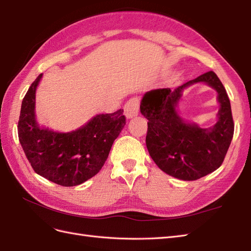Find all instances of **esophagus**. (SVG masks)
<instances>
[{
	"mask_svg": "<svg viewBox=\"0 0 251 251\" xmlns=\"http://www.w3.org/2000/svg\"><path fill=\"white\" fill-rule=\"evenodd\" d=\"M139 107H140V100L137 96L131 98L126 101L124 105V113L127 119H131L139 114Z\"/></svg>",
	"mask_w": 251,
	"mask_h": 251,
	"instance_id": "obj_1",
	"label": "esophagus"
}]
</instances>
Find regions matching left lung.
I'll list each match as a JSON object with an SVG mask.
<instances>
[{
    "instance_id": "obj_1",
    "label": "left lung",
    "mask_w": 251,
    "mask_h": 251,
    "mask_svg": "<svg viewBox=\"0 0 251 251\" xmlns=\"http://www.w3.org/2000/svg\"><path fill=\"white\" fill-rule=\"evenodd\" d=\"M205 82L217 90L221 108L218 123L204 130L184 122L176 111L183 89ZM140 110L147 122L146 146L151 159L166 174L197 180L222 165L233 138L234 123L226 89L213 71L179 86L146 92Z\"/></svg>"
}]
</instances>
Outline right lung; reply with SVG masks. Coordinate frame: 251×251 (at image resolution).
I'll return each mask as SVG.
<instances>
[{
	"label": "right lung",
	"instance_id": "obj_1",
	"mask_svg": "<svg viewBox=\"0 0 251 251\" xmlns=\"http://www.w3.org/2000/svg\"><path fill=\"white\" fill-rule=\"evenodd\" d=\"M42 74L22 100L18 136L38 175L62 187H74L95 176L105 164L114 140L126 124L123 109L98 114L79 129L55 132L41 128L35 117L36 89Z\"/></svg>",
	"mask_w": 251,
	"mask_h": 251
}]
</instances>
